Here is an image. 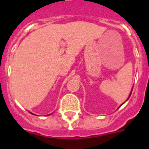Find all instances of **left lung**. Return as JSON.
Wrapping results in <instances>:
<instances>
[{
	"instance_id": "obj_1",
	"label": "left lung",
	"mask_w": 149,
	"mask_h": 149,
	"mask_svg": "<svg viewBox=\"0 0 149 149\" xmlns=\"http://www.w3.org/2000/svg\"><path fill=\"white\" fill-rule=\"evenodd\" d=\"M132 90H133V88H132ZM132 91H131V93H130V95H129V97H128V98H127V100H128V99H129L130 96H131V94H132ZM123 104H124V103H123ZM122 104H121V105H122ZM121 105H120V106H121Z\"/></svg>"
}]
</instances>
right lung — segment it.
<instances>
[{
    "mask_svg": "<svg viewBox=\"0 0 149 149\" xmlns=\"http://www.w3.org/2000/svg\"><path fill=\"white\" fill-rule=\"evenodd\" d=\"M30 113H31V112H30ZM31 113V114H34V113Z\"/></svg>",
    "mask_w": 149,
    "mask_h": 149,
    "instance_id": "1",
    "label": "right lung"
}]
</instances>
